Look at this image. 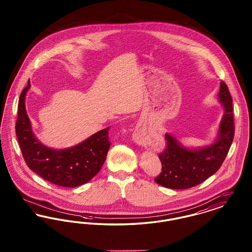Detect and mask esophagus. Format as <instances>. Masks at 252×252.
Wrapping results in <instances>:
<instances>
[{
	"label": "esophagus",
	"mask_w": 252,
	"mask_h": 252,
	"mask_svg": "<svg viewBox=\"0 0 252 252\" xmlns=\"http://www.w3.org/2000/svg\"><path fill=\"white\" fill-rule=\"evenodd\" d=\"M139 133H140V130H139V129L135 130V132H134V135H133V138L135 139V141H136L137 143L143 144V141H142V140L140 139V137H139Z\"/></svg>",
	"instance_id": "obj_1"
}]
</instances>
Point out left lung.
<instances>
[{
  "mask_svg": "<svg viewBox=\"0 0 252 252\" xmlns=\"http://www.w3.org/2000/svg\"><path fill=\"white\" fill-rule=\"evenodd\" d=\"M220 102L224 116L219 126L218 139L215 144L197 150H189L166 134V147L158 155L161 173L155 179L158 184L170 189H187L196 186L216 174L221 167L234 138L232 98L228 86L220 83Z\"/></svg>",
  "mask_w": 252,
  "mask_h": 252,
  "instance_id": "8db88e82",
  "label": "left lung"
}]
</instances>
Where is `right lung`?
I'll return each mask as SVG.
<instances>
[{
	"label": "right lung",
	"instance_id": "add662e5",
	"mask_svg": "<svg viewBox=\"0 0 252 252\" xmlns=\"http://www.w3.org/2000/svg\"><path fill=\"white\" fill-rule=\"evenodd\" d=\"M24 88L18 105L16 135L27 166L49 182L62 187H77L92 180L103 166L110 142L108 129L97 132L81 144L63 150H54L40 144L34 136L25 110Z\"/></svg>",
	"mask_w": 252,
	"mask_h": 252
}]
</instances>
